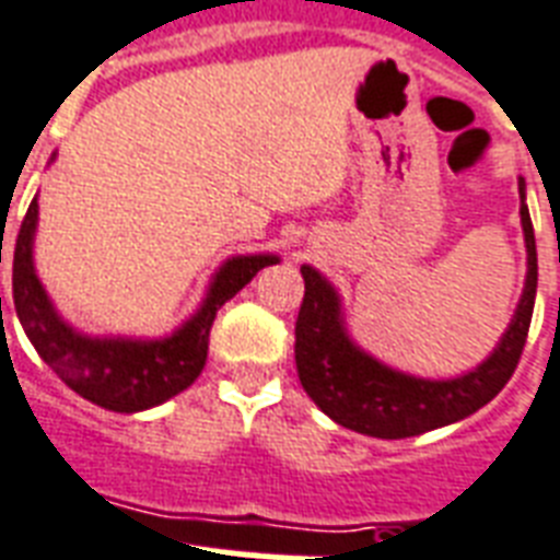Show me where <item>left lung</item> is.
I'll return each instance as SVG.
<instances>
[{
    "label": "left lung",
    "instance_id": "obj_1",
    "mask_svg": "<svg viewBox=\"0 0 560 560\" xmlns=\"http://www.w3.org/2000/svg\"><path fill=\"white\" fill-rule=\"evenodd\" d=\"M520 224L526 240V283L514 318L482 365L450 380H427L385 365L350 339L336 285L301 266L303 303L294 324V362L303 392L327 418L371 438H411L470 418L505 388L526 345L537 292L535 228L520 177Z\"/></svg>",
    "mask_w": 560,
    "mask_h": 560
}]
</instances>
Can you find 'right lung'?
<instances>
[{"label":"right lung","mask_w":560,"mask_h":560,"mask_svg":"<svg viewBox=\"0 0 560 560\" xmlns=\"http://www.w3.org/2000/svg\"><path fill=\"white\" fill-rule=\"evenodd\" d=\"M37 215H40V207L34 195L14 245V306L20 324L43 362L72 392L102 409L122 411V415L160 406L189 388L207 362L215 312L231 301L242 285H248L257 271L280 262L277 254H240V257L224 259L207 285L201 306L172 336H163V339L86 336L69 320H63L37 277V268H34Z\"/></svg>","instance_id":"1"}]
</instances>
